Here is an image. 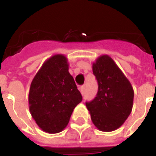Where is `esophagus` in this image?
<instances>
[{"mask_svg":"<svg viewBox=\"0 0 156 156\" xmlns=\"http://www.w3.org/2000/svg\"><path fill=\"white\" fill-rule=\"evenodd\" d=\"M80 92H81V94L82 95H84L85 94V90H86V85H83V86L80 87Z\"/></svg>","mask_w":156,"mask_h":156,"instance_id":"obj_1","label":"esophagus"}]
</instances>
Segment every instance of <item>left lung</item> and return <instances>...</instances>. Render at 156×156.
<instances>
[{"instance_id": "left-lung-1", "label": "left lung", "mask_w": 156, "mask_h": 156, "mask_svg": "<svg viewBox=\"0 0 156 156\" xmlns=\"http://www.w3.org/2000/svg\"><path fill=\"white\" fill-rule=\"evenodd\" d=\"M98 83L95 98L86 106L94 126L104 132L115 130L128 118L133 108V87L113 59L101 55L92 66Z\"/></svg>"}]
</instances>
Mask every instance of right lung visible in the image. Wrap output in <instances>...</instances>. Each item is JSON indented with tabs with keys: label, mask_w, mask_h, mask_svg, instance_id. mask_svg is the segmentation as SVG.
Segmentation results:
<instances>
[{
	"label": "right lung",
	"mask_w": 156,
	"mask_h": 156,
	"mask_svg": "<svg viewBox=\"0 0 156 156\" xmlns=\"http://www.w3.org/2000/svg\"><path fill=\"white\" fill-rule=\"evenodd\" d=\"M81 101L82 95L69 73L67 58L58 54L47 59L29 92V108L37 126L48 133L62 131Z\"/></svg>",
	"instance_id": "add662e5"
}]
</instances>
